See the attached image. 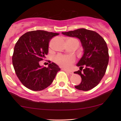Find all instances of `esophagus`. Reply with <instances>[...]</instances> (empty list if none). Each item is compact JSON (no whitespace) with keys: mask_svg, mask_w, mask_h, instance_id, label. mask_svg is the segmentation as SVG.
<instances>
[{"mask_svg":"<svg viewBox=\"0 0 121 121\" xmlns=\"http://www.w3.org/2000/svg\"><path fill=\"white\" fill-rule=\"evenodd\" d=\"M64 71H65L67 73H68L69 74H70V75H73V72L72 71H69V70H65V69H64Z\"/></svg>","mask_w":121,"mask_h":121,"instance_id":"esophagus-1","label":"esophagus"}]
</instances>
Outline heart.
Here are the masks:
<instances>
[{
    "label": "heart",
    "instance_id": "obj_1",
    "mask_svg": "<svg viewBox=\"0 0 121 121\" xmlns=\"http://www.w3.org/2000/svg\"><path fill=\"white\" fill-rule=\"evenodd\" d=\"M69 40H71L74 42H76L78 43V42L75 39H69ZM79 44V43H78ZM75 58L73 56H65V55L59 54L56 56L54 58V61L57 65L61 68L64 69H69L72 66V65L75 62Z\"/></svg>",
    "mask_w": 121,
    "mask_h": 121
}]
</instances>
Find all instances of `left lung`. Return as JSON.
<instances>
[{
    "label": "left lung",
    "mask_w": 121,
    "mask_h": 121,
    "mask_svg": "<svg viewBox=\"0 0 121 121\" xmlns=\"http://www.w3.org/2000/svg\"><path fill=\"white\" fill-rule=\"evenodd\" d=\"M62 34L79 38L84 50L77 64L80 69L74 72L81 76L82 82L75 88L85 91L91 90L99 84L107 69L109 54L105 40L97 32L84 28Z\"/></svg>",
    "instance_id": "8db88e82"
}]
</instances>
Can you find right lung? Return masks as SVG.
<instances>
[{
  "label": "right lung",
  "mask_w": 121,
  "mask_h": 121,
  "mask_svg": "<svg viewBox=\"0 0 121 121\" xmlns=\"http://www.w3.org/2000/svg\"><path fill=\"white\" fill-rule=\"evenodd\" d=\"M58 35L44 30L29 31L16 42L12 63L18 78L28 89L35 91L46 89L60 70L58 65L50 60L48 67L39 65V61L44 60L48 54L51 39Z\"/></svg>",
  "instance_id": "1"
}]
</instances>
